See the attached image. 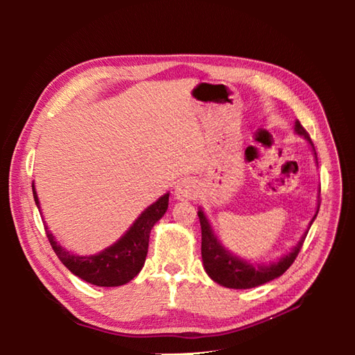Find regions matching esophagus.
Segmentation results:
<instances>
[{
  "label": "esophagus",
  "mask_w": 355,
  "mask_h": 355,
  "mask_svg": "<svg viewBox=\"0 0 355 355\" xmlns=\"http://www.w3.org/2000/svg\"><path fill=\"white\" fill-rule=\"evenodd\" d=\"M173 197L178 201H187V200H195L198 197V186L191 178H184L182 182H178L175 186V192H173Z\"/></svg>",
  "instance_id": "obj_1"
}]
</instances>
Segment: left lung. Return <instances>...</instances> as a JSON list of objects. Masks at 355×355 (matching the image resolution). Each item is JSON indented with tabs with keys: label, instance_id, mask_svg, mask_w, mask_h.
Segmentation results:
<instances>
[{
	"label": "left lung",
	"instance_id": "1",
	"mask_svg": "<svg viewBox=\"0 0 355 355\" xmlns=\"http://www.w3.org/2000/svg\"><path fill=\"white\" fill-rule=\"evenodd\" d=\"M294 132L310 143L314 150V145L310 139V135H308V132L304 130V126L300 125L299 120L294 122ZM314 157H315V163H318L315 150H314ZM319 207H320V202L318 205V210H315V214L313 216V220L310 221L308 229L311 227L313 221L315 220V216H318ZM198 218L201 224V258H202V266H205L206 273L214 282L225 286V288H235V290L254 288V286L263 285L270 281H273V279L279 276H282L285 271L290 268L294 259H296V256L299 254L300 248H302V244L308 233V229H306L302 238L297 241V244L291 248V252L284 254L282 258L268 263H254L230 253L227 248L221 244V241L215 235L212 225H210L207 216L205 215V212H202V209L198 210Z\"/></svg>",
	"mask_w": 355,
	"mask_h": 355
}]
</instances>
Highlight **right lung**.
Segmentation results:
<instances>
[{
    "label": "right lung",
    "mask_w": 355,
    "mask_h": 355,
    "mask_svg": "<svg viewBox=\"0 0 355 355\" xmlns=\"http://www.w3.org/2000/svg\"><path fill=\"white\" fill-rule=\"evenodd\" d=\"M32 189L35 202L41 212L40 198L36 195L35 184L32 186ZM168 205L169 192L143 210L131 227L126 230L125 235L117 239L114 244L89 256H79L67 250L55 239L47 225H45V232H47V238L56 256L73 275L97 286H119L132 281L140 273L143 263L146 261L150 230H153L154 224L166 214Z\"/></svg>",
    "instance_id": "obj_1"
}]
</instances>
